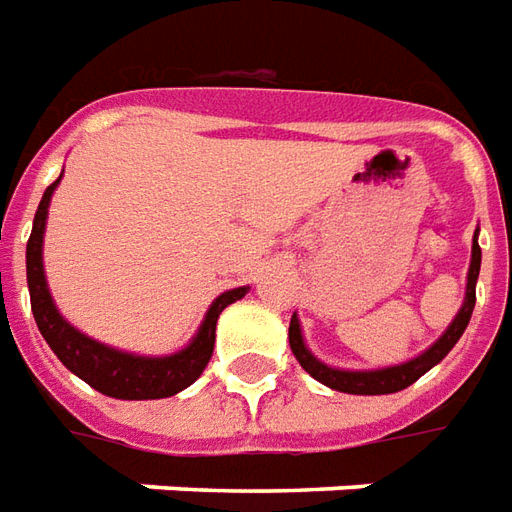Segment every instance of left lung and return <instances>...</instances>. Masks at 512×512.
Instances as JSON below:
<instances>
[{"mask_svg":"<svg viewBox=\"0 0 512 512\" xmlns=\"http://www.w3.org/2000/svg\"><path fill=\"white\" fill-rule=\"evenodd\" d=\"M480 256V245H477V234H474L469 284H466L463 308L458 311V317L452 320L447 333L430 350H424L419 358H413L408 364L389 366V369H375V372H344V369H333V366H325L322 361H317L314 355L308 353L306 344H303V336H300V322H297V317H292V322H289V347L295 353L297 364L303 366L314 380H320V383H325V386H331L336 391H344V394H394V391L408 389L411 383L422 378L427 369H433L455 347L460 333L466 331V325L471 320V311H474V300H477L474 289H477V275H480Z\"/></svg>","mask_w":512,"mask_h":512,"instance_id":"8db88e82","label":"left lung"}]
</instances>
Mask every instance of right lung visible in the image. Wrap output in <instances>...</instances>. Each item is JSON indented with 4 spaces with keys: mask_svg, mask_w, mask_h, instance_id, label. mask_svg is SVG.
<instances>
[{
    "mask_svg": "<svg viewBox=\"0 0 512 512\" xmlns=\"http://www.w3.org/2000/svg\"><path fill=\"white\" fill-rule=\"evenodd\" d=\"M57 184H60V179L49 184L43 192L38 212H35V223H32L30 242H27V286H30V303L38 331L43 333V339L52 347L54 355L74 372L76 378H82L107 397H115V400H162V397L179 394L181 389H187L190 383L201 378V372L212 358L215 325L220 311L228 303L239 300L248 289L239 286V289H231V292H223L217 297L190 347H184L181 353L168 355V358L118 353V350H110V347L82 336L57 314L52 295L46 289V278H43V228H46V212H49V201H52V192Z\"/></svg>",
    "mask_w": 512,
    "mask_h": 512,
    "instance_id": "obj_1",
    "label": "right lung"
}]
</instances>
